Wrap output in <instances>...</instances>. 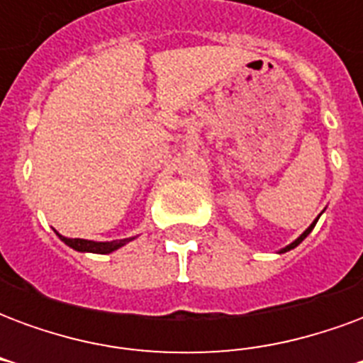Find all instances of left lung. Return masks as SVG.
I'll return each instance as SVG.
<instances>
[{
	"mask_svg": "<svg viewBox=\"0 0 363 363\" xmlns=\"http://www.w3.org/2000/svg\"><path fill=\"white\" fill-rule=\"evenodd\" d=\"M317 220H319V218H317ZM317 220L313 221L311 225H309V228L305 229L303 233H301V235L297 237V239H296V241H294V243H289V245H288V247H284V249H281V251H280V252H288V251H291V249H296L297 245L301 243V241H303L305 237H307V235H309V233H311V231H313V228H315V223H317Z\"/></svg>",
	"mask_w": 363,
	"mask_h": 363,
	"instance_id": "1",
	"label": "left lung"
}]
</instances>
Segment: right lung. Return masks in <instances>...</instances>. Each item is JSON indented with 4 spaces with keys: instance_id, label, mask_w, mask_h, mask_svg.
Wrapping results in <instances>:
<instances>
[{
    "instance_id": "obj_1",
    "label": "right lung",
    "mask_w": 363,
    "mask_h": 363,
    "mask_svg": "<svg viewBox=\"0 0 363 363\" xmlns=\"http://www.w3.org/2000/svg\"><path fill=\"white\" fill-rule=\"evenodd\" d=\"M56 235L67 245V247H72L75 251L79 252H95V255H108V252L116 251L120 247H124L126 243H130L134 237H130V239H120V241H103V243H99V241H87V239H67V237Z\"/></svg>"
}]
</instances>
